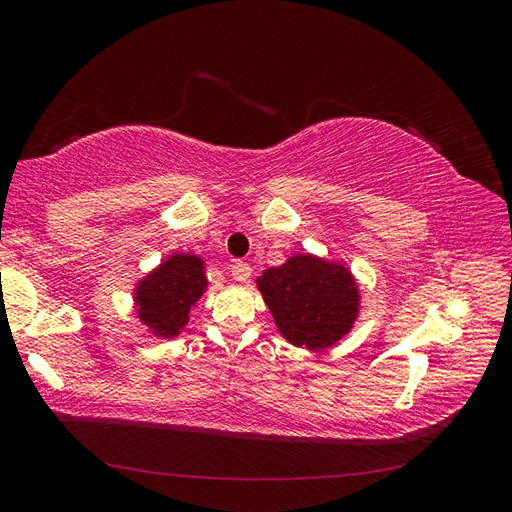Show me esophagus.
<instances>
[{"label": "esophagus", "mask_w": 512, "mask_h": 512, "mask_svg": "<svg viewBox=\"0 0 512 512\" xmlns=\"http://www.w3.org/2000/svg\"><path fill=\"white\" fill-rule=\"evenodd\" d=\"M230 275L235 277L237 282H247V280H250V275H252V267L245 265L243 260H235V262H232V267H230Z\"/></svg>", "instance_id": "1"}]
</instances>
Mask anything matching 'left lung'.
<instances>
[{"label":"left lung","mask_w":512,"mask_h":512,"mask_svg":"<svg viewBox=\"0 0 512 512\" xmlns=\"http://www.w3.org/2000/svg\"><path fill=\"white\" fill-rule=\"evenodd\" d=\"M256 288L277 331L292 346L312 352L335 346L359 318V282L337 260L294 254L284 265L262 271Z\"/></svg>","instance_id":"8db88e82"}]
</instances>
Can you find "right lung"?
<instances>
[{"label":"right lung","instance_id":"obj_1","mask_svg":"<svg viewBox=\"0 0 512 512\" xmlns=\"http://www.w3.org/2000/svg\"><path fill=\"white\" fill-rule=\"evenodd\" d=\"M209 286L205 260L175 252L136 282L134 312L153 337L173 339L190 322L192 307Z\"/></svg>","mask_w":512,"mask_h":512}]
</instances>
